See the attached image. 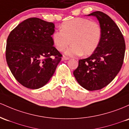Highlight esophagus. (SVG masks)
<instances>
[{
	"instance_id": "34e87169",
	"label": "esophagus",
	"mask_w": 129,
	"mask_h": 129,
	"mask_svg": "<svg viewBox=\"0 0 129 129\" xmlns=\"http://www.w3.org/2000/svg\"><path fill=\"white\" fill-rule=\"evenodd\" d=\"M61 59H62V60H69V58L68 57H65V56L63 55V57H62Z\"/></svg>"
}]
</instances>
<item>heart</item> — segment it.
Returning a JSON list of instances; mask_svg holds the SVG:
<instances>
[{"label":"heart","mask_w":129,"mask_h":129,"mask_svg":"<svg viewBox=\"0 0 129 129\" xmlns=\"http://www.w3.org/2000/svg\"><path fill=\"white\" fill-rule=\"evenodd\" d=\"M102 37V29L99 23L88 19L75 18L63 22L61 30L53 32L52 40L60 51L71 42L72 45L64 52L67 55L87 56L96 51Z\"/></svg>","instance_id":"heart-1"}]
</instances>
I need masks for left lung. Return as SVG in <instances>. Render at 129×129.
Wrapping results in <instances>:
<instances>
[{
    "label": "left lung",
    "instance_id": "obj_1",
    "mask_svg": "<svg viewBox=\"0 0 129 129\" xmlns=\"http://www.w3.org/2000/svg\"><path fill=\"white\" fill-rule=\"evenodd\" d=\"M88 16L96 17L99 21L102 29V40L90 57L79 60V66L73 74L82 87L95 91L108 85L119 73L125 44L119 27L107 14L98 11Z\"/></svg>",
    "mask_w": 129,
    "mask_h": 129
}]
</instances>
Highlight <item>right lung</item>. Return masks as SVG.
<instances>
[{
	"label": "right lung",
	"mask_w": 129,
	"mask_h": 129,
	"mask_svg": "<svg viewBox=\"0 0 129 129\" xmlns=\"http://www.w3.org/2000/svg\"><path fill=\"white\" fill-rule=\"evenodd\" d=\"M52 22L28 18L14 28L7 41L6 60L17 81L30 89H38L49 82L61 60L53 47Z\"/></svg>",
	"instance_id": "add662e5"
}]
</instances>
